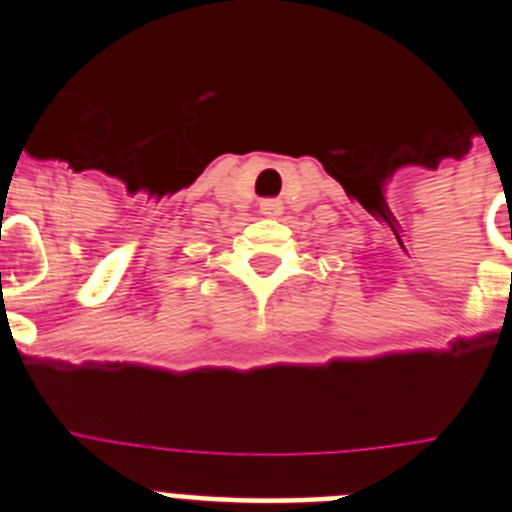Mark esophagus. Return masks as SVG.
<instances>
[{
	"mask_svg": "<svg viewBox=\"0 0 512 512\" xmlns=\"http://www.w3.org/2000/svg\"><path fill=\"white\" fill-rule=\"evenodd\" d=\"M260 213L262 216H281L283 213V203L278 198H268V201H260Z\"/></svg>",
	"mask_w": 512,
	"mask_h": 512,
	"instance_id": "1",
	"label": "esophagus"
}]
</instances>
